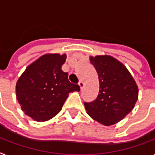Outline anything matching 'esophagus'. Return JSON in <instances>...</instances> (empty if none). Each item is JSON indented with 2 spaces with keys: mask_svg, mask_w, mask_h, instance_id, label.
Wrapping results in <instances>:
<instances>
[{
  "mask_svg": "<svg viewBox=\"0 0 155 155\" xmlns=\"http://www.w3.org/2000/svg\"><path fill=\"white\" fill-rule=\"evenodd\" d=\"M79 86L80 87V88H81V89H83V87H84V82H83V81H81V80H80V81L79 82Z\"/></svg>",
  "mask_w": 155,
  "mask_h": 155,
  "instance_id": "obj_1",
  "label": "esophagus"
}]
</instances>
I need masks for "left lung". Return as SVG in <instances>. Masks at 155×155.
Instances as JSON below:
<instances>
[{
	"mask_svg": "<svg viewBox=\"0 0 155 155\" xmlns=\"http://www.w3.org/2000/svg\"><path fill=\"white\" fill-rule=\"evenodd\" d=\"M99 75V91L92 102H84L87 113L93 119L110 126L118 123L134 107L139 90L124 65L110 56L91 57Z\"/></svg>",
	"mask_w": 155,
	"mask_h": 155,
	"instance_id": "1",
	"label": "left lung"
}]
</instances>
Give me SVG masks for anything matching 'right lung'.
I'll return each mask as SVG.
<instances>
[{"label":"right lung","mask_w":155,"mask_h":155,"mask_svg":"<svg viewBox=\"0 0 155 155\" xmlns=\"http://www.w3.org/2000/svg\"><path fill=\"white\" fill-rule=\"evenodd\" d=\"M66 55L48 54L28 67L16 83V99L21 109L34 120H48L60 112L69 92L80 90L68 80L61 67Z\"/></svg>","instance_id":"1"}]
</instances>
